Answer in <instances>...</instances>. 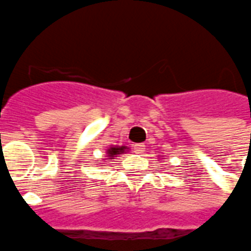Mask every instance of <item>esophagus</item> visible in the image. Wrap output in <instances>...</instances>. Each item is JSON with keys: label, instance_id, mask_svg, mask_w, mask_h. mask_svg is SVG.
Returning a JSON list of instances; mask_svg holds the SVG:
<instances>
[{"label": "esophagus", "instance_id": "obj_1", "mask_svg": "<svg viewBox=\"0 0 251 251\" xmlns=\"http://www.w3.org/2000/svg\"><path fill=\"white\" fill-rule=\"evenodd\" d=\"M134 150L137 154H142L143 151H145V145H135L134 146Z\"/></svg>", "mask_w": 251, "mask_h": 251}]
</instances>
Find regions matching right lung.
Masks as SVG:
<instances>
[{"label":"right lung","instance_id":"obj_1","mask_svg":"<svg viewBox=\"0 0 251 251\" xmlns=\"http://www.w3.org/2000/svg\"><path fill=\"white\" fill-rule=\"evenodd\" d=\"M126 151H127V147L126 146H112V147H108V150H106V155H105V158L106 159L105 160H110L114 159L117 155H121V154H125Z\"/></svg>","mask_w":251,"mask_h":251}]
</instances>
